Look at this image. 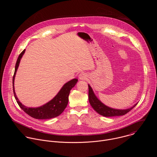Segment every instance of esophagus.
Wrapping results in <instances>:
<instances>
[{
    "mask_svg": "<svg viewBox=\"0 0 157 157\" xmlns=\"http://www.w3.org/2000/svg\"><path fill=\"white\" fill-rule=\"evenodd\" d=\"M79 79H81V80H86V79L87 78V74H86V73H82L79 74Z\"/></svg>",
    "mask_w": 157,
    "mask_h": 157,
    "instance_id": "esophagus-1",
    "label": "esophagus"
}]
</instances>
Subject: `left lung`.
I'll use <instances>...</instances> for the list:
<instances>
[{"instance_id":"obj_1","label":"left lung","mask_w":157,"mask_h":157,"mask_svg":"<svg viewBox=\"0 0 157 157\" xmlns=\"http://www.w3.org/2000/svg\"><path fill=\"white\" fill-rule=\"evenodd\" d=\"M89 87V101L92 107L97 112V113L104 117H114V116H124L128 113L137 104H136L132 107L127 109H116L109 107L105 104H104L101 101H100L98 98L94 94L93 89L88 84Z\"/></svg>"}]
</instances>
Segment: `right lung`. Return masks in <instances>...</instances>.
Returning a JSON list of instances; mask_svg holds the SVG:
<instances>
[{
    "instance_id": "add662e5",
    "label": "right lung",
    "mask_w": 157,
    "mask_h": 157,
    "mask_svg": "<svg viewBox=\"0 0 157 157\" xmlns=\"http://www.w3.org/2000/svg\"><path fill=\"white\" fill-rule=\"evenodd\" d=\"M25 50L22 52L18 56L15 67V72L13 76V90L15 98L17 104L25 113L33 118L36 119H49L59 116L68 103V96L71 89L76 85L78 79H73L65 83L56 96L48 102L38 107H27L22 104L17 98L14 89V79L20 64V59L24 55Z\"/></svg>"
}]
</instances>
